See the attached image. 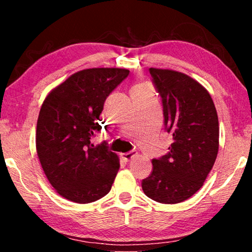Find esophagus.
<instances>
[{
    "label": "esophagus",
    "instance_id": "obj_1",
    "mask_svg": "<svg viewBox=\"0 0 252 252\" xmlns=\"http://www.w3.org/2000/svg\"><path fill=\"white\" fill-rule=\"evenodd\" d=\"M135 151L134 150H132V151H129V152H126V153H122L121 155V157L123 158V159H125L126 161H130L132 158H133L134 156H135Z\"/></svg>",
    "mask_w": 252,
    "mask_h": 252
}]
</instances>
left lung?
I'll list each match as a JSON object with an SVG mask.
<instances>
[{"instance_id": "8db88e82", "label": "left lung", "mask_w": 252, "mask_h": 252, "mask_svg": "<svg viewBox=\"0 0 252 252\" xmlns=\"http://www.w3.org/2000/svg\"><path fill=\"white\" fill-rule=\"evenodd\" d=\"M153 84L163 106L164 126L172 134L169 152L152 160V172L142 180L147 197L173 204L185 201L203 186L219 149L218 114L201 84L173 70L151 67Z\"/></svg>"}]
</instances>
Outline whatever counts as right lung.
Returning a JSON list of instances; mask_svg holds the SVG:
<instances>
[{
    "label": "right lung",
    "mask_w": 252,
    "mask_h": 252,
    "mask_svg": "<svg viewBox=\"0 0 252 252\" xmlns=\"http://www.w3.org/2000/svg\"><path fill=\"white\" fill-rule=\"evenodd\" d=\"M129 70L93 67L76 72L45 97L36 125V152L55 191L70 201L90 203L109 193L120 168L108 143H91L100 132L106 97Z\"/></svg>",
    "instance_id": "right-lung-1"
}]
</instances>
